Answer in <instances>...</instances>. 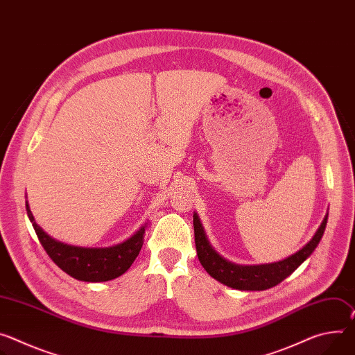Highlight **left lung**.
I'll return each instance as SVG.
<instances>
[{
    "mask_svg": "<svg viewBox=\"0 0 355 355\" xmlns=\"http://www.w3.org/2000/svg\"><path fill=\"white\" fill-rule=\"evenodd\" d=\"M329 212L313 238L296 253L279 262L265 265H236L222 257L209 243L200 216L194 212L196 248L201 265L215 280L238 290H266L292 275L314 252L326 231Z\"/></svg>",
    "mask_w": 355,
    "mask_h": 355,
    "instance_id": "left-lung-1",
    "label": "left lung"
}]
</instances>
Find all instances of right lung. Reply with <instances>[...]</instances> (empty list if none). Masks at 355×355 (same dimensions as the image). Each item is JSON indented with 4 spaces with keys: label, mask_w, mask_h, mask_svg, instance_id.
I'll use <instances>...</instances> for the list:
<instances>
[{
    "label": "right lung",
    "mask_w": 355,
    "mask_h": 355,
    "mask_svg": "<svg viewBox=\"0 0 355 355\" xmlns=\"http://www.w3.org/2000/svg\"><path fill=\"white\" fill-rule=\"evenodd\" d=\"M26 214L37 236L51 259L69 276L82 282H107L125 273L139 256L148 220L125 241L107 248H83L59 242L51 238L32 215L28 201Z\"/></svg>",
    "instance_id": "1"
}]
</instances>
